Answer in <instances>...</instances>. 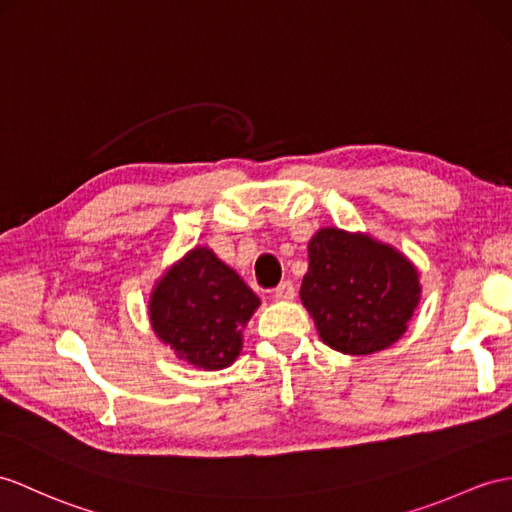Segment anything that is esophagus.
<instances>
[{"label":"esophagus","instance_id":"34e87169","mask_svg":"<svg viewBox=\"0 0 512 512\" xmlns=\"http://www.w3.org/2000/svg\"><path fill=\"white\" fill-rule=\"evenodd\" d=\"M273 297L282 299V302H289V299L295 297V286H293V282H289V280L280 282V284L276 286V289H273Z\"/></svg>","mask_w":512,"mask_h":512}]
</instances>
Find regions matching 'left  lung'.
Listing matches in <instances>:
<instances>
[{
  "label": "left lung",
  "mask_w": 512,
  "mask_h": 512,
  "mask_svg": "<svg viewBox=\"0 0 512 512\" xmlns=\"http://www.w3.org/2000/svg\"><path fill=\"white\" fill-rule=\"evenodd\" d=\"M299 297L321 341L354 356L380 352L406 332L419 304V276L393 247L336 228L308 243Z\"/></svg>",
  "instance_id": "obj_1"
}]
</instances>
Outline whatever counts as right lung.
<instances>
[{"label": "right lung", "mask_w": 512, "mask_h": 512, "mask_svg": "<svg viewBox=\"0 0 512 512\" xmlns=\"http://www.w3.org/2000/svg\"><path fill=\"white\" fill-rule=\"evenodd\" d=\"M260 299L206 247H195L154 289L149 302L158 339L191 365L208 371L234 363L241 330Z\"/></svg>", "instance_id": "add662e5"}]
</instances>
